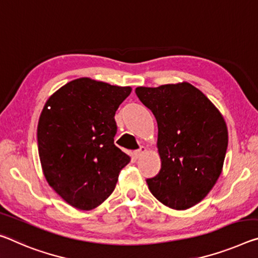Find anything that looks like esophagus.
<instances>
[{
    "instance_id": "1",
    "label": "esophagus",
    "mask_w": 258,
    "mask_h": 258,
    "mask_svg": "<svg viewBox=\"0 0 258 258\" xmlns=\"http://www.w3.org/2000/svg\"><path fill=\"white\" fill-rule=\"evenodd\" d=\"M146 151H147V149L145 148V147H141L140 149H138V150L134 151L133 155H134V157H136V158H139L140 156H142V155H144Z\"/></svg>"
}]
</instances>
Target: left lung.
<instances>
[{
    "instance_id": "1",
    "label": "left lung",
    "mask_w": 258,
    "mask_h": 258,
    "mask_svg": "<svg viewBox=\"0 0 258 258\" xmlns=\"http://www.w3.org/2000/svg\"><path fill=\"white\" fill-rule=\"evenodd\" d=\"M158 126L162 167L147 179L155 198L175 210L201 202L222 173L228 144L226 122L219 110L189 83L138 87Z\"/></svg>"
}]
</instances>
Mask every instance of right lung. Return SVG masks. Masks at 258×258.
I'll use <instances>...</instances> for the list:
<instances>
[{
	"mask_svg": "<svg viewBox=\"0 0 258 258\" xmlns=\"http://www.w3.org/2000/svg\"><path fill=\"white\" fill-rule=\"evenodd\" d=\"M131 92L79 78L44 104L38 124L41 166L49 186L77 209L91 210L107 200L131 161L113 144L114 113Z\"/></svg>",
	"mask_w": 258,
	"mask_h": 258,
	"instance_id": "obj_1",
	"label": "right lung"
}]
</instances>
